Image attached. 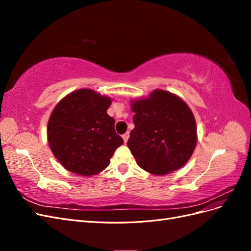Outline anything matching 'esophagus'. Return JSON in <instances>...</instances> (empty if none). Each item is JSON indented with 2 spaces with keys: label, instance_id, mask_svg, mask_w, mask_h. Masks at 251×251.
Segmentation results:
<instances>
[{
  "label": "esophagus",
  "instance_id": "obj_1",
  "mask_svg": "<svg viewBox=\"0 0 251 251\" xmlns=\"http://www.w3.org/2000/svg\"><path fill=\"white\" fill-rule=\"evenodd\" d=\"M128 137H130V133H128V132H126V133H125V134L123 135V138H124L125 143H126V141H127Z\"/></svg>",
  "mask_w": 251,
  "mask_h": 251
}]
</instances>
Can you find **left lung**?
I'll list each match as a JSON object with an SVG mask.
<instances>
[{"mask_svg":"<svg viewBox=\"0 0 251 251\" xmlns=\"http://www.w3.org/2000/svg\"><path fill=\"white\" fill-rule=\"evenodd\" d=\"M135 128L127 140L138 165L154 175L182 168L197 144V128L187 104L170 92L155 90L147 100H135Z\"/></svg>","mask_w":251,"mask_h":251,"instance_id":"1","label":"left lung"}]
</instances>
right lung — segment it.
I'll return each instance as SVG.
<instances>
[{"mask_svg": "<svg viewBox=\"0 0 251 251\" xmlns=\"http://www.w3.org/2000/svg\"><path fill=\"white\" fill-rule=\"evenodd\" d=\"M111 100L89 89L74 91L60 100L48 123L49 146L64 168L81 176H93L110 164L124 139L115 132V120L107 110Z\"/></svg>", "mask_w": 251, "mask_h": 251, "instance_id": "right-lung-1", "label": "right lung"}]
</instances>
